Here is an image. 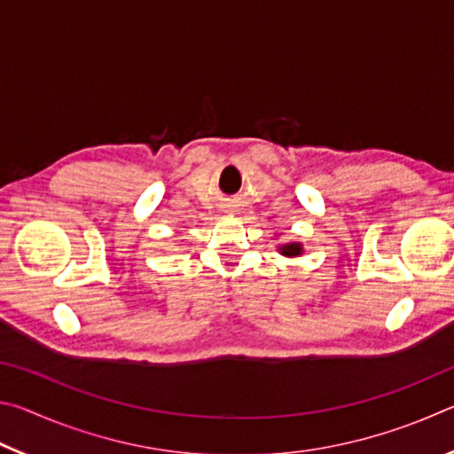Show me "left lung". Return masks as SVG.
<instances>
[{
	"label": "left lung",
	"mask_w": 454,
	"mask_h": 454,
	"mask_svg": "<svg viewBox=\"0 0 454 454\" xmlns=\"http://www.w3.org/2000/svg\"><path fill=\"white\" fill-rule=\"evenodd\" d=\"M280 250L284 256H298L302 252L301 244H284V246H280Z\"/></svg>",
	"instance_id": "8db88e82"
}]
</instances>
